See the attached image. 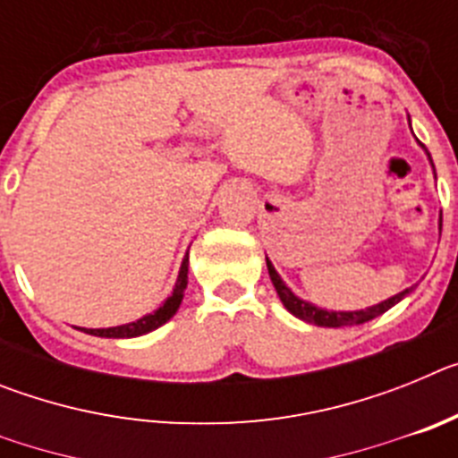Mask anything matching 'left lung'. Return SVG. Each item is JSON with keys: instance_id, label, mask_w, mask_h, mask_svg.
I'll return each mask as SVG.
<instances>
[{"instance_id": "1", "label": "left lung", "mask_w": 458, "mask_h": 458, "mask_svg": "<svg viewBox=\"0 0 458 458\" xmlns=\"http://www.w3.org/2000/svg\"><path fill=\"white\" fill-rule=\"evenodd\" d=\"M440 226H443V217H440ZM266 266H268V275H270V279H273V286H275V291H277L282 305H284L286 310L293 314V317L301 318V321L314 323V326H321V327H346V326H360V323L371 321V318L380 317V314L390 310V307H394L399 301H403V298H406V295L412 291V286H411V289L392 295V298L378 302V305L367 307V310L327 311V310H321V307H317V305H311V302L302 301V298H298V295H295L293 291H291L289 286L282 282V277L277 275L275 266L270 264L268 257H266Z\"/></svg>"}]
</instances>
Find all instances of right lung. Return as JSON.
Returning <instances> with one entry per match:
<instances>
[{
	"label": "right lung",
	"mask_w": 458,
	"mask_h": 458,
	"mask_svg": "<svg viewBox=\"0 0 458 458\" xmlns=\"http://www.w3.org/2000/svg\"><path fill=\"white\" fill-rule=\"evenodd\" d=\"M185 286H188V254H185L183 264H181L179 279H176V286H174L172 295H169L167 301L157 307L156 311H151V314L137 318V321H132V323H125V326L98 327V330H93V327H84V333L93 335V337H112V339L140 337V335L151 333V330H156V327H160L163 323H167L169 318L176 314V310L181 307V301H183Z\"/></svg>",
	"instance_id": "right-lung-1"
}]
</instances>
